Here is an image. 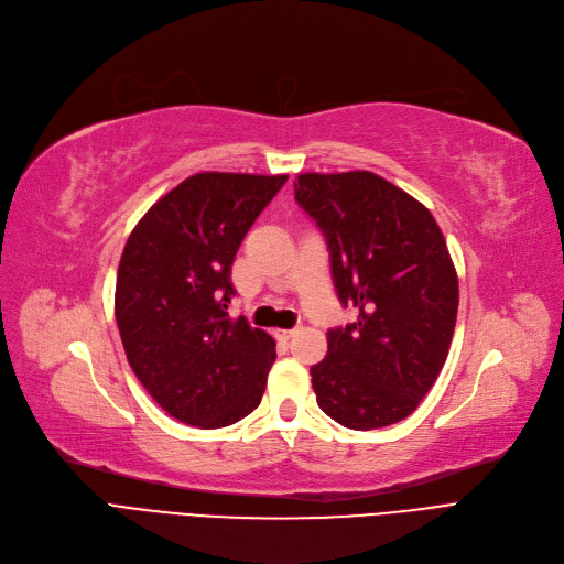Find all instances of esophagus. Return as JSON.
I'll return each mask as SVG.
<instances>
[{
  "mask_svg": "<svg viewBox=\"0 0 564 564\" xmlns=\"http://www.w3.org/2000/svg\"><path fill=\"white\" fill-rule=\"evenodd\" d=\"M273 335H275V339H280V341H289L293 335H296V328H291V330L278 328V330H273Z\"/></svg>",
  "mask_w": 564,
  "mask_h": 564,
  "instance_id": "obj_1",
  "label": "esophagus"
}]
</instances>
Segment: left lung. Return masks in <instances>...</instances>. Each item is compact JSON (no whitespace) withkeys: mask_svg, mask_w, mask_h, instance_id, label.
I'll return each instance as SVG.
<instances>
[{"mask_svg":"<svg viewBox=\"0 0 564 564\" xmlns=\"http://www.w3.org/2000/svg\"><path fill=\"white\" fill-rule=\"evenodd\" d=\"M296 202L324 231L341 305L358 318L328 330L310 369L316 404L369 432L409 417L445 365L459 280L426 206L371 172L299 174Z\"/></svg>","mask_w":564,"mask_h":564,"instance_id":"obj_1","label":"left lung"}]
</instances>
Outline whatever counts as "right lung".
Segmentation results:
<instances>
[{
    "label": "right lung",
    "instance_id": "obj_1",
    "mask_svg": "<svg viewBox=\"0 0 564 564\" xmlns=\"http://www.w3.org/2000/svg\"><path fill=\"white\" fill-rule=\"evenodd\" d=\"M286 174L202 172L160 197L123 248L115 316L126 358L178 422L220 429L250 415L275 362L273 337L227 307L231 263Z\"/></svg>",
    "mask_w": 564,
    "mask_h": 564
}]
</instances>
